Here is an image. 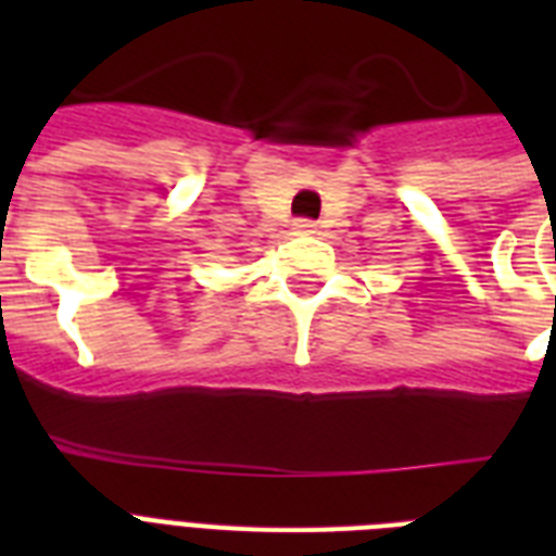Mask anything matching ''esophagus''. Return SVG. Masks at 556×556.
<instances>
[{
    "label": "esophagus",
    "instance_id": "obj_1",
    "mask_svg": "<svg viewBox=\"0 0 556 556\" xmlns=\"http://www.w3.org/2000/svg\"><path fill=\"white\" fill-rule=\"evenodd\" d=\"M296 233H317V225H314L312 218H296Z\"/></svg>",
    "mask_w": 556,
    "mask_h": 556
}]
</instances>
